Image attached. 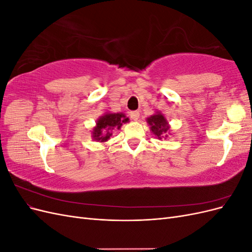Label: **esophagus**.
<instances>
[{
  "instance_id": "obj_1",
  "label": "esophagus",
  "mask_w": 252,
  "mask_h": 252,
  "mask_svg": "<svg viewBox=\"0 0 252 252\" xmlns=\"http://www.w3.org/2000/svg\"><path fill=\"white\" fill-rule=\"evenodd\" d=\"M130 118L133 121H138L140 118V112L139 111H131L130 112Z\"/></svg>"
}]
</instances>
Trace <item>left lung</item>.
I'll list each match as a JSON object with an SVG mask.
<instances>
[{
    "instance_id": "1",
    "label": "left lung",
    "mask_w": 252,
    "mask_h": 252,
    "mask_svg": "<svg viewBox=\"0 0 252 252\" xmlns=\"http://www.w3.org/2000/svg\"><path fill=\"white\" fill-rule=\"evenodd\" d=\"M147 123L150 125V130L158 140L168 136L169 125L166 118L161 112H157L154 116L147 118Z\"/></svg>"
}]
</instances>
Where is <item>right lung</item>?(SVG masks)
<instances>
[{
	"mask_svg": "<svg viewBox=\"0 0 252 252\" xmlns=\"http://www.w3.org/2000/svg\"><path fill=\"white\" fill-rule=\"evenodd\" d=\"M129 119L124 113H110L106 112L104 116L98 118L96 125L93 130V139L96 142H107L112 135L114 129H120L122 125L128 123Z\"/></svg>",
	"mask_w": 252,
	"mask_h": 252,
	"instance_id": "obj_1",
	"label": "right lung"
}]
</instances>
